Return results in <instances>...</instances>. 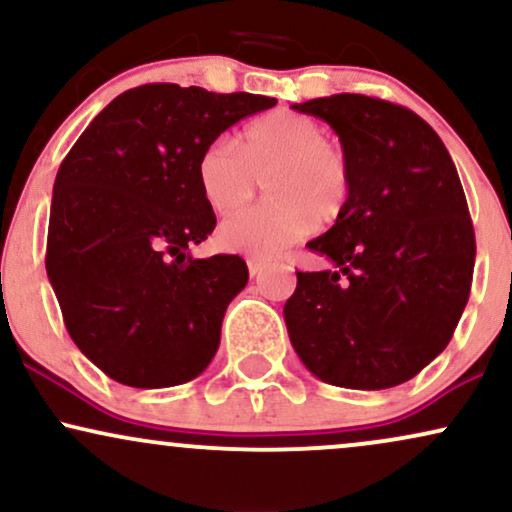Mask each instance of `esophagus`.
<instances>
[{"mask_svg":"<svg viewBox=\"0 0 512 512\" xmlns=\"http://www.w3.org/2000/svg\"><path fill=\"white\" fill-rule=\"evenodd\" d=\"M264 269H267V262H262V260H255V257H250L248 260V272H250V276L252 279H255V276H260Z\"/></svg>","mask_w":512,"mask_h":512,"instance_id":"obj_1","label":"esophagus"}]
</instances>
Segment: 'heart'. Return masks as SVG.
Segmentation results:
<instances>
[{"label": "heart", "mask_w": 512, "mask_h": 512, "mask_svg": "<svg viewBox=\"0 0 512 512\" xmlns=\"http://www.w3.org/2000/svg\"><path fill=\"white\" fill-rule=\"evenodd\" d=\"M197 186L217 214L248 205L264 183L269 200L226 219L221 248L274 257L315 226L336 224L353 195V166L312 116L279 109L250 121L233 140L207 145L197 157Z\"/></svg>", "instance_id": "obj_1"}]
</instances>
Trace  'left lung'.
Segmentation results:
<instances>
[{"mask_svg":"<svg viewBox=\"0 0 512 512\" xmlns=\"http://www.w3.org/2000/svg\"><path fill=\"white\" fill-rule=\"evenodd\" d=\"M293 109L334 128L355 183L346 214L307 243L336 267L295 272L288 336L326 384L391 389L448 346L470 298L477 245L458 171L408 107L341 92Z\"/></svg>","mask_w":512,"mask_h":512,"instance_id":"left-lung-1","label":"left lung"}]
</instances>
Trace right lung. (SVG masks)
<instances>
[{
    "mask_svg": "<svg viewBox=\"0 0 512 512\" xmlns=\"http://www.w3.org/2000/svg\"><path fill=\"white\" fill-rule=\"evenodd\" d=\"M274 104L250 92L147 83L109 102L61 162L47 276L73 343L119 384H186L217 353L248 267L238 255H188L217 226L197 186V157Z\"/></svg>",
    "mask_w": 512,
    "mask_h": 512,
    "instance_id": "1",
    "label": "right lung"
}]
</instances>
